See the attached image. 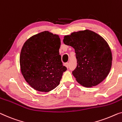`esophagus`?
<instances>
[{
    "label": "esophagus",
    "instance_id": "esophagus-1",
    "mask_svg": "<svg viewBox=\"0 0 122 122\" xmlns=\"http://www.w3.org/2000/svg\"><path fill=\"white\" fill-rule=\"evenodd\" d=\"M65 66L67 68H69V63H65Z\"/></svg>",
    "mask_w": 122,
    "mask_h": 122
}]
</instances>
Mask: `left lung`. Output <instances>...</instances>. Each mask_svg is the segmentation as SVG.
I'll return each mask as SVG.
<instances>
[{
  "label": "left lung",
  "mask_w": 122,
  "mask_h": 122,
  "mask_svg": "<svg viewBox=\"0 0 122 122\" xmlns=\"http://www.w3.org/2000/svg\"><path fill=\"white\" fill-rule=\"evenodd\" d=\"M63 42L75 49L77 66L72 74L79 84L91 87L106 79L112 66V56L101 36L86 30L65 36Z\"/></svg>",
  "instance_id": "obj_1"
}]
</instances>
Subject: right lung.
Segmentation results:
<instances>
[{
	"mask_svg": "<svg viewBox=\"0 0 122 122\" xmlns=\"http://www.w3.org/2000/svg\"><path fill=\"white\" fill-rule=\"evenodd\" d=\"M58 35L43 31L32 36L23 46L20 64L23 76L37 91L49 92L59 84L66 70L59 55Z\"/></svg>",
	"mask_w": 122,
	"mask_h": 122,
	"instance_id": "add662e5",
	"label": "right lung"
}]
</instances>
